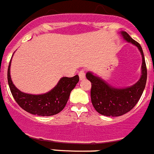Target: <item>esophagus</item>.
<instances>
[{
	"label": "esophagus",
	"mask_w": 154,
	"mask_h": 154,
	"mask_svg": "<svg viewBox=\"0 0 154 154\" xmlns=\"http://www.w3.org/2000/svg\"><path fill=\"white\" fill-rule=\"evenodd\" d=\"M79 79H80V80L84 79L85 78V70H84V69H82V70L80 71L79 72Z\"/></svg>",
	"instance_id": "1"
}]
</instances>
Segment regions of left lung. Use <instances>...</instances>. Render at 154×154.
I'll return each instance as SVG.
<instances>
[{
	"instance_id": "left-lung-1",
	"label": "left lung",
	"mask_w": 154,
	"mask_h": 154,
	"mask_svg": "<svg viewBox=\"0 0 154 154\" xmlns=\"http://www.w3.org/2000/svg\"><path fill=\"white\" fill-rule=\"evenodd\" d=\"M126 42L137 46L142 55V75L137 83L124 89L114 88L104 80L92 72L86 73V78L91 82V101L99 113L106 116H119L126 113L135 106L140 99L147 78L146 62L140 45L133 40L126 31L121 32Z\"/></svg>"
}]
</instances>
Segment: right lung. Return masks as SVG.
Returning a JSON list of instances; mask_svg holds the SVG:
<instances>
[{
	"label": "right lung",
	"mask_w": 154,
	"mask_h": 154,
	"mask_svg": "<svg viewBox=\"0 0 154 154\" xmlns=\"http://www.w3.org/2000/svg\"><path fill=\"white\" fill-rule=\"evenodd\" d=\"M11 62L8 65V81L14 99L24 110L34 115L49 116L60 112L69 100V96L79 81L78 75L72 78L63 77L55 88L47 93L32 95L24 93L17 89L12 82L10 75Z\"/></svg>",
	"instance_id": "right-lung-1"
}]
</instances>
